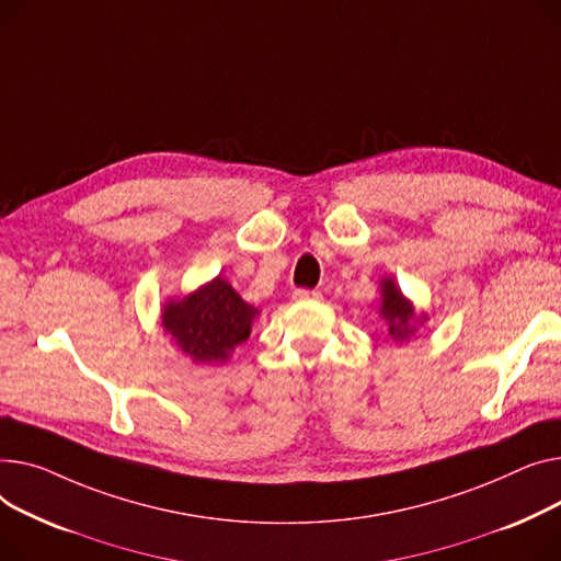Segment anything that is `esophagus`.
<instances>
[{
    "mask_svg": "<svg viewBox=\"0 0 561 561\" xmlns=\"http://www.w3.org/2000/svg\"><path fill=\"white\" fill-rule=\"evenodd\" d=\"M294 301H319L321 291L317 289H294Z\"/></svg>",
    "mask_w": 561,
    "mask_h": 561,
    "instance_id": "obj_1",
    "label": "esophagus"
}]
</instances>
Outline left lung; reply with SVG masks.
I'll list each match as a JSON object with an SVG mask.
<instances>
[{
	"label": "left lung",
	"instance_id": "1",
	"mask_svg": "<svg viewBox=\"0 0 561 561\" xmlns=\"http://www.w3.org/2000/svg\"><path fill=\"white\" fill-rule=\"evenodd\" d=\"M380 317L389 325V337L393 342H405L416 331V323H423L427 317H416L414 306L410 299H405L401 287L393 283V278L380 280Z\"/></svg>",
	"mask_w": 561,
	"mask_h": 561
}]
</instances>
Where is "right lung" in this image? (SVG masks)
<instances>
[{"label": "right lung", "mask_w": 561, "mask_h": 561, "mask_svg": "<svg viewBox=\"0 0 561 561\" xmlns=\"http://www.w3.org/2000/svg\"><path fill=\"white\" fill-rule=\"evenodd\" d=\"M257 314V308L217 276L185 299L164 304L162 328L196 365H221L238 344L249 340Z\"/></svg>", "instance_id": "right-lung-1"}]
</instances>
